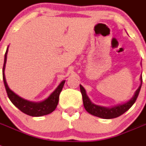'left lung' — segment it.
<instances>
[{
    "instance_id": "left-lung-1",
    "label": "left lung",
    "mask_w": 146,
    "mask_h": 146,
    "mask_svg": "<svg viewBox=\"0 0 146 146\" xmlns=\"http://www.w3.org/2000/svg\"><path fill=\"white\" fill-rule=\"evenodd\" d=\"M140 79H141V84H140L139 88L137 90L135 93H134V96H133L132 98L129 101H128L127 103L124 104L123 105L115 106V107H112V108H106V107H103V106L93 104L90 101V100L89 99V98L87 97L84 88L82 85H80V90L82 95L84 106L85 110H87V111H88L89 113L94 115V116H96V117H99L104 119H111L119 117V116L123 115L124 112H126L127 110L131 108L132 105L134 104V102L136 101L138 95L140 93V89H141L142 82H143L142 76Z\"/></svg>"
}]
</instances>
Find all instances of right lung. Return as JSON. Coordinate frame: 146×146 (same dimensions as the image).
<instances>
[{"instance_id":"obj_1","label":"right lung","mask_w":146,"mask_h":146,"mask_svg":"<svg viewBox=\"0 0 146 146\" xmlns=\"http://www.w3.org/2000/svg\"><path fill=\"white\" fill-rule=\"evenodd\" d=\"M7 52H8V48L6 49V54H5L4 57V63H3V83H4L5 88H6V92L8 95V97L9 100L12 101V103L15 105L16 107L19 109L23 113L26 114L30 116L33 117H40L42 115H48V114L51 113L54 111L57 106L58 102H59V94L61 91L62 90L65 81H62L60 84L57 87L54 92H52L50 96H49L46 100L40 102V103H35V102H31V101H26L22 98L19 97L17 95H16L15 92H12L9 88L5 78L4 70L6 62V56H7Z\"/></svg>"}]
</instances>
